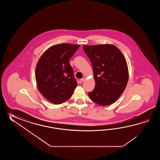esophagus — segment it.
Here are the masks:
<instances>
[{"instance_id": "esophagus-1", "label": "esophagus", "mask_w": 160, "mask_h": 160, "mask_svg": "<svg viewBox=\"0 0 160 160\" xmlns=\"http://www.w3.org/2000/svg\"><path fill=\"white\" fill-rule=\"evenodd\" d=\"M85 78H82V79H80V80H79V83H82V82H83L84 81H85Z\"/></svg>"}]
</instances>
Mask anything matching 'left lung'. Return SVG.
<instances>
[{
    "instance_id": "8db88e82",
    "label": "left lung",
    "mask_w": 160,
    "mask_h": 160,
    "mask_svg": "<svg viewBox=\"0 0 160 160\" xmlns=\"http://www.w3.org/2000/svg\"><path fill=\"white\" fill-rule=\"evenodd\" d=\"M83 48L92 62L95 80V88L88 96L99 105H110L126 88L129 79L126 59L113 44L83 45Z\"/></svg>"
}]
</instances>
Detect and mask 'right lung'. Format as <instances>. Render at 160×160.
Here are the masks:
<instances>
[{
  "label": "right lung",
  "instance_id": "1",
  "mask_svg": "<svg viewBox=\"0 0 160 160\" xmlns=\"http://www.w3.org/2000/svg\"><path fill=\"white\" fill-rule=\"evenodd\" d=\"M79 45L61 43L48 48L41 55L35 68L38 90L51 103L68 100L77 86L69 59Z\"/></svg>",
  "mask_w": 160,
  "mask_h": 160
}]
</instances>
